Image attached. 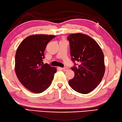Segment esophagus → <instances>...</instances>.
<instances>
[{"label":"esophagus","mask_w":122,"mask_h":122,"mask_svg":"<svg viewBox=\"0 0 122 122\" xmlns=\"http://www.w3.org/2000/svg\"><path fill=\"white\" fill-rule=\"evenodd\" d=\"M63 69V70H64V71H67L69 70V69L67 68V67H63V68H62Z\"/></svg>","instance_id":"1"}]
</instances>
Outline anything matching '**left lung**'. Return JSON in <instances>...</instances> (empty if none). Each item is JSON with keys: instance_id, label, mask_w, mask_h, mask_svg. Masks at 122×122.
Listing matches in <instances>:
<instances>
[{"instance_id": "1", "label": "left lung", "mask_w": 122, "mask_h": 122, "mask_svg": "<svg viewBox=\"0 0 122 122\" xmlns=\"http://www.w3.org/2000/svg\"><path fill=\"white\" fill-rule=\"evenodd\" d=\"M67 40L75 64L71 67L75 76L69 81V85L77 92L89 93L98 86L104 75V54L98 43L87 35L71 34L67 36ZM75 61L80 63L77 67Z\"/></svg>"}]
</instances>
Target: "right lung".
<instances>
[{"instance_id": "1", "label": "right lung", "mask_w": 122, "mask_h": 122, "mask_svg": "<svg viewBox=\"0 0 122 122\" xmlns=\"http://www.w3.org/2000/svg\"><path fill=\"white\" fill-rule=\"evenodd\" d=\"M55 35L36 34L26 37L20 44L15 55V72L24 87L40 93L51 85L56 67L43 64L47 45Z\"/></svg>"}]
</instances>
